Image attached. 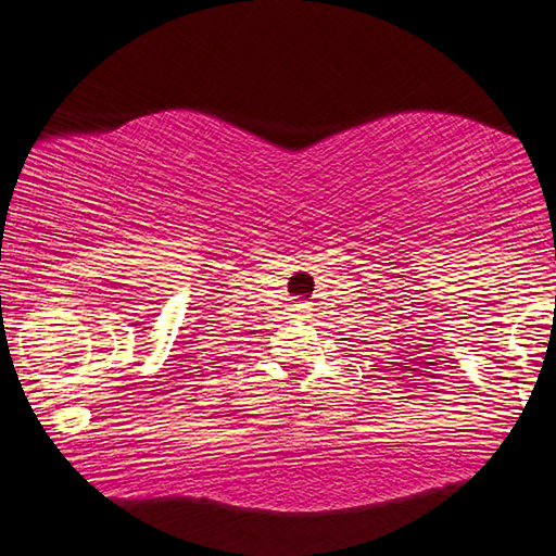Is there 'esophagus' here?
Here are the masks:
<instances>
[{"instance_id":"34e87169","label":"esophagus","mask_w":556,"mask_h":556,"mask_svg":"<svg viewBox=\"0 0 556 556\" xmlns=\"http://www.w3.org/2000/svg\"><path fill=\"white\" fill-rule=\"evenodd\" d=\"M289 312H292V315H304V312H307V304H304V302H294L292 307H289Z\"/></svg>"}]
</instances>
